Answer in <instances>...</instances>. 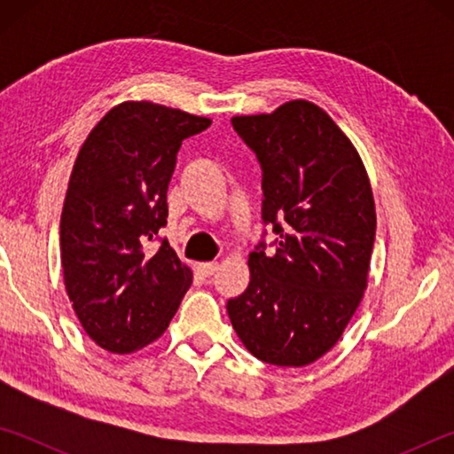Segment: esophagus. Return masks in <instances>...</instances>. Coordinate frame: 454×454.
<instances>
[{"label":"esophagus","instance_id":"1","mask_svg":"<svg viewBox=\"0 0 454 454\" xmlns=\"http://www.w3.org/2000/svg\"><path fill=\"white\" fill-rule=\"evenodd\" d=\"M196 270L200 276H212L214 272L218 270V262H200L196 266Z\"/></svg>","mask_w":454,"mask_h":454}]
</instances>
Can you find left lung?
<instances>
[{
	"label": "left lung",
	"mask_w": 454,
	"mask_h": 454,
	"mask_svg": "<svg viewBox=\"0 0 454 454\" xmlns=\"http://www.w3.org/2000/svg\"><path fill=\"white\" fill-rule=\"evenodd\" d=\"M232 126L262 168V220L276 234L250 252V284L228 317L252 355L306 366L334 347L368 284L376 232L363 160L334 120L306 99Z\"/></svg>",
	"instance_id": "1"
}]
</instances>
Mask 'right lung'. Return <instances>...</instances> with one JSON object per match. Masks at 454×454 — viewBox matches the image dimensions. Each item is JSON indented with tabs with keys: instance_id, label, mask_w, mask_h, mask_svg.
<instances>
[{
	"instance_id": "right-lung-1",
	"label": "right lung",
	"mask_w": 454,
	"mask_h": 454,
	"mask_svg": "<svg viewBox=\"0 0 454 454\" xmlns=\"http://www.w3.org/2000/svg\"><path fill=\"white\" fill-rule=\"evenodd\" d=\"M210 118L153 102H121L91 129L75 158L59 222L64 284L83 330L114 355L158 340L192 284L166 226L176 153Z\"/></svg>"
}]
</instances>
